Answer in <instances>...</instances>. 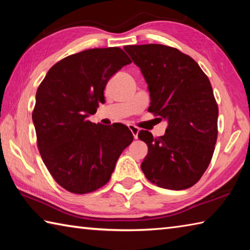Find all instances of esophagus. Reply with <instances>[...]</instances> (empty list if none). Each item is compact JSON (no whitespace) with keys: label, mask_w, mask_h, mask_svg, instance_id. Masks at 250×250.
<instances>
[{"label":"esophagus","mask_w":250,"mask_h":250,"mask_svg":"<svg viewBox=\"0 0 250 250\" xmlns=\"http://www.w3.org/2000/svg\"><path fill=\"white\" fill-rule=\"evenodd\" d=\"M129 129H130V131H131V133L133 134L134 139H137V138H138V133H139V131H140V129H139L138 126L132 125H129Z\"/></svg>","instance_id":"esophagus-1"}]
</instances>
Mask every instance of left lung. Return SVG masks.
Segmentation results:
<instances>
[{
	"label": "left lung",
	"instance_id": "1",
	"mask_svg": "<svg viewBox=\"0 0 250 250\" xmlns=\"http://www.w3.org/2000/svg\"><path fill=\"white\" fill-rule=\"evenodd\" d=\"M125 50L147 83L149 111L167 121L162 137L139 132L147 146L142 171L160 188H191L209 166L217 140L218 107L209 80L192 57L170 46L129 45Z\"/></svg>",
	"mask_w": 250,
	"mask_h": 250
}]
</instances>
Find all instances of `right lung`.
Here are the masks:
<instances>
[{
    "mask_svg": "<svg viewBox=\"0 0 250 250\" xmlns=\"http://www.w3.org/2000/svg\"><path fill=\"white\" fill-rule=\"evenodd\" d=\"M130 62L119 47L83 50L56 62L37 89L32 113L37 146L54 180L67 191L86 194L104 186L133 140L125 125L87 119L104 103L109 79Z\"/></svg>",
    "mask_w": 250,
    "mask_h": 250,
    "instance_id": "1",
    "label": "right lung"
}]
</instances>
